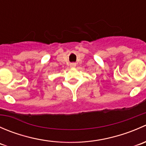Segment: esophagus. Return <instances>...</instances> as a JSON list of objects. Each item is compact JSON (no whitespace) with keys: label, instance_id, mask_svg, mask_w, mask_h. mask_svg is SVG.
<instances>
[{"label":"esophagus","instance_id":"esophagus-1","mask_svg":"<svg viewBox=\"0 0 146 146\" xmlns=\"http://www.w3.org/2000/svg\"><path fill=\"white\" fill-rule=\"evenodd\" d=\"M76 66V64H75V63H72V64H70V68H75Z\"/></svg>","mask_w":146,"mask_h":146}]
</instances>
